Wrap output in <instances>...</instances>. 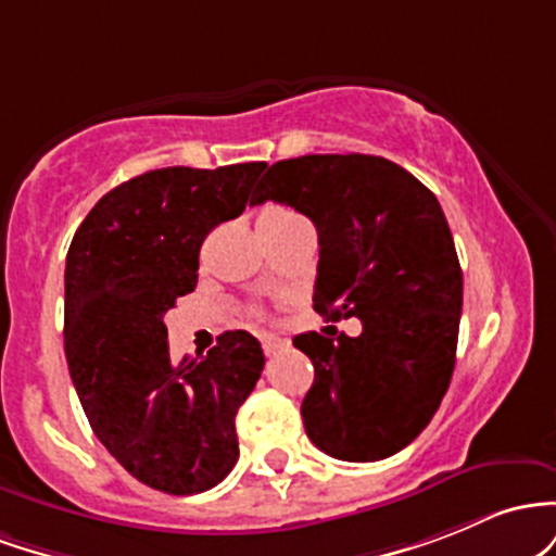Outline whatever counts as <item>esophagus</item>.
Here are the masks:
<instances>
[{"instance_id": "1", "label": "esophagus", "mask_w": 556, "mask_h": 556, "mask_svg": "<svg viewBox=\"0 0 556 556\" xmlns=\"http://www.w3.org/2000/svg\"><path fill=\"white\" fill-rule=\"evenodd\" d=\"M286 349H289V341L276 339V336H265V339H262V352H265L267 357H276V354L286 352Z\"/></svg>"}]
</instances>
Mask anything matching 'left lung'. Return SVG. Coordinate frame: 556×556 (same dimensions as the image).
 I'll use <instances>...</instances> for the list:
<instances>
[{"mask_svg":"<svg viewBox=\"0 0 556 556\" xmlns=\"http://www.w3.org/2000/svg\"><path fill=\"white\" fill-rule=\"evenodd\" d=\"M270 199L315 223V309L362 320L354 339H294L315 367L304 430L336 459L391 457L428 426L454 372L463 267L444 210L413 173L372 154L280 160L249 204Z\"/></svg>","mask_w":556,"mask_h":556,"instance_id":"left-lung-1","label":"left lung"}]
</instances>
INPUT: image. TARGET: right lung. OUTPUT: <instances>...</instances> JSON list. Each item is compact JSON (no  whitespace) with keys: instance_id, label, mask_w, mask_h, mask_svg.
I'll return each mask as SVG.
<instances>
[{"instance_id":"right-lung-1","label":"right lung","mask_w":556,"mask_h":556,"mask_svg":"<svg viewBox=\"0 0 556 556\" xmlns=\"http://www.w3.org/2000/svg\"><path fill=\"white\" fill-rule=\"evenodd\" d=\"M265 162L162 167L93 204L67 249L65 357L97 439L136 480L202 494L239 459L236 413L265 354L228 330L207 357L170 359L165 312L194 291L199 249L244 212Z\"/></svg>"}]
</instances>
